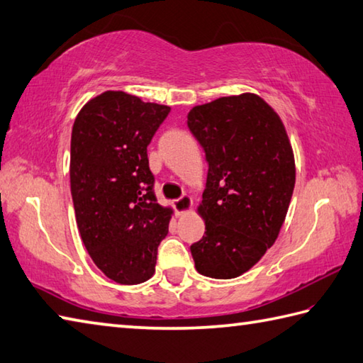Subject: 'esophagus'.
Here are the masks:
<instances>
[{"instance_id":"esophagus-1","label":"esophagus","mask_w":363,"mask_h":363,"mask_svg":"<svg viewBox=\"0 0 363 363\" xmlns=\"http://www.w3.org/2000/svg\"><path fill=\"white\" fill-rule=\"evenodd\" d=\"M173 208L176 211V214H186V212L191 208V198L189 195H184L181 198H177V200L173 203Z\"/></svg>"}]
</instances>
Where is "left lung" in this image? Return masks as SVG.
Listing matches in <instances>:
<instances>
[{"mask_svg":"<svg viewBox=\"0 0 363 363\" xmlns=\"http://www.w3.org/2000/svg\"><path fill=\"white\" fill-rule=\"evenodd\" d=\"M187 125L209 163L200 206L204 236L190 245L196 271L242 275L279 236L293 196V147L279 115L257 94L194 106Z\"/></svg>","mask_w":363,"mask_h":363,"instance_id":"obj_1","label":"left lung"}]
</instances>
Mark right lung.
Returning <instances> with one entry per match:
<instances>
[{"label": "right lung", "instance_id": "right-lung-1", "mask_svg": "<svg viewBox=\"0 0 363 363\" xmlns=\"http://www.w3.org/2000/svg\"><path fill=\"white\" fill-rule=\"evenodd\" d=\"M169 106L106 91L83 106L70 138V194L89 257L121 285L152 277L172 209L154 194L147 146Z\"/></svg>", "mask_w": 363, "mask_h": 363}]
</instances>
